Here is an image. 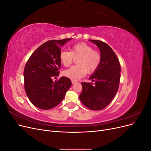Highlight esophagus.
Listing matches in <instances>:
<instances>
[{
  "mask_svg": "<svg viewBox=\"0 0 151 151\" xmlns=\"http://www.w3.org/2000/svg\"><path fill=\"white\" fill-rule=\"evenodd\" d=\"M71 81H72V84H75V83H77V81H75V80H72Z\"/></svg>",
  "mask_w": 151,
  "mask_h": 151,
  "instance_id": "esophagus-1",
  "label": "esophagus"
}]
</instances>
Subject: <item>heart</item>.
<instances>
[{
    "label": "heart",
    "mask_w": 151,
    "mask_h": 151,
    "mask_svg": "<svg viewBox=\"0 0 151 151\" xmlns=\"http://www.w3.org/2000/svg\"><path fill=\"white\" fill-rule=\"evenodd\" d=\"M77 60V65L73 66L63 72V75L72 80H77L84 76L86 73L91 74L96 71L101 64V56L96 50L85 42L72 45L70 52L63 50L59 55V59L64 67H69Z\"/></svg>",
    "instance_id": "b5f03b06"
}]
</instances>
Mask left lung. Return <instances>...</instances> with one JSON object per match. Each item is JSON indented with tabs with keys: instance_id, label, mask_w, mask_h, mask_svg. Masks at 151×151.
Returning <instances> with one entry per match:
<instances>
[{
	"instance_id": "8db88e82",
	"label": "left lung",
	"mask_w": 151,
	"mask_h": 151,
	"mask_svg": "<svg viewBox=\"0 0 151 151\" xmlns=\"http://www.w3.org/2000/svg\"><path fill=\"white\" fill-rule=\"evenodd\" d=\"M98 46L101 56L98 69L90 77L94 82H83V91L79 96L81 102L92 110H101L111 103L119 88L120 64L115 52L108 45L99 40H90Z\"/></svg>"
}]
</instances>
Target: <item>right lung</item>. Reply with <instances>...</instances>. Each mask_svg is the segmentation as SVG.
Here are the masks:
<instances>
[{"mask_svg":"<svg viewBox=\"0 0 151 151\" xmlns=\"http://www.w3.org/2000/svg\"><path fill=\"white\" fill-rule=\"evenodd\" d=\"M71 38L49 40L41 45L32 53L24 70L26 93L29 101L42 109H49L62 101L72 85L69 78L59 76L61 62L59 55L60 46Z\"/></svg>","mask_w":151,"mask_h":151,"instance_id":"right-lung-1","label":"right lung"}]
</instances>
